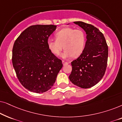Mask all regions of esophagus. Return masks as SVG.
Instances as JSON below:
<instances>
[{
	"mask_svg": "<svg viewBox=\"0 0 122 122\" xmlns=\"http://www.w3.org/2000/svg\"><path fill=\"white\" fill-rule=\"evenodd\" d=\"M62 63H63V66H66V65L68 64V62H66V61H62Z\"/></svg>",
	"mask_w": 122,
	"mask_h": 122,
	"instance_id": "34e87169",
	"label": "esophagus"
}]
</instances>
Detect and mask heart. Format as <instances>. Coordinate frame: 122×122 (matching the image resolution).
<instances>
[{
    "mask_svg": "<svg viewBox=\"0 0 122 122\" xmlns=\"http://www.w3.org/2000/svg\"><path fill=\"white\" fill-rule=\"evenodd\" d=\"M55 36L56 39L49 38L47 41L48 48L55 56L61 54L63 46L64 51L61 56L64 58L78 57L84 51L86 36L81 29L66 27L58 31Z\"/></svg>",
    "mask_w": 122,
    "mask_h": 122,
    "instance_id": "heart-1",
    "label": "heart"
}]
</instances>
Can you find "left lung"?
<instances>
[{"label": "left lung", "mask_w": 122, "mask_h": 122, "mask_svg": "<svg viewBox=\"0 0 122 122\" xmlns=\"http://www.w3.org/2000/svg\"><path fill=\"white\" fill-rule=\"evenodd\" d=\"M86 31V41L83 53L71 62L69 80L81 88H89L102 79L107 66L108 47L103 33L92 25L74 21Z\"/></svg>", "instance_id": "8db88e82"}]
</instances>
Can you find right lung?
Segmentation results:
<instances>
[{
  "mask_svg": "<svg viewBox=\"0 0 122 122\" xmlns=\"http://www.w3.org/2000/svg\"><path fill=\"white\" fill-rule=\"evenodd\" d=\"M54 25H35L26 28L15 41L12 63L21 85L30 92L44 93L51 89L63 66L61 59L47 46Z\"/></svg>",
  "mask_w": 122,
  "mask_h": 122,
  "instance_id": "right-lung-1",
  "label": "right lung"
}]
</instances>
